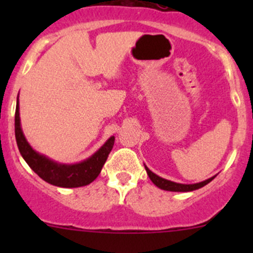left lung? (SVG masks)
Instances as JSON below:
<instances>
[{"instance_id":"8db88e82","label":"left lung","mask_w":253,"mask_h":253,"mask_svg":"<svg viewBox=\"0 0 253 253\" xmlns=\"http://www.w3.org/2000/svg\"><path fill=\"white\" fill-rule=\"evenodd\" d=\"M145 170H147L148 176H149V178L152 180V182L154 183L155 186H158V187L162 188V190L174 191V192H188V191L198 190V188L206 186L207 183H209L214 178V177H211V178H208V180L203 181V182L193 183V185H183V183H176V182H172V181L165 180V178L160 177V176L155 175L154 172L150 171L147 167H145Z\"/></svg>"}]
</instances>
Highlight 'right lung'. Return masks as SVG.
Here are the masks:
<instances>
[{"label":"right lung","mask_w":253,"mask_h":253,"mask_svg":"<svg viewBox=\"0 0 253 253\" xmlns=\"http://www.w3.org/2000/svg\"><path fill=\"white\" fill-rule=\"evenodd\" d=\"M14 132H16V141L20 154L24 158L27 164L32 168L33 171L51 185L58 187H81L93 182L98 175L100 174L112 147L115 138L108 139V142L98 150L89 159L73 165L57 164L52 160L47 159L44 155H40L35 152L29 143L25 139L20 128L19 120V105L17 101L16 116H14Z\"/></svg>","instance_id":"obj_1"}]
</instances>
